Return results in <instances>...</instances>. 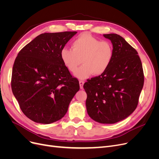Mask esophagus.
Returning a JSON list of instances; mask_svg holds the SVG:
<instances>
[{
	"mask_svg": "<svg viewBox=\"0 0 159 159\" xmlns=\"http://www.w3.org/2000/svg\"><path fill=\"white\" fill-rule=\"evenodd\" d=\"M80 83V89H83V86H84V81H79Z\"/></svg>",
	"mask_w": 159,
	"mask_h": 159,
	"instance_id": "obj_1",
	"label": "esophagus"
}]
</instances>
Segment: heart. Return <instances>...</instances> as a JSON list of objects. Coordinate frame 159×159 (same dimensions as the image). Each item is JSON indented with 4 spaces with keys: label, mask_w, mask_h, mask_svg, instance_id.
<instances>
[{
    "label": "heart",
    "mask_w": 159,
    "mask_h": 159,
    "mask_svg": "<svg viewBox=\"0 0 159 159\" xmlns=\"http://www.w3.org/2000/svg\"><path fill=\"white\" fill-rule=\"evenodd\" d=\"M71 48L61 50V60L67 69L75 73L82 60L84 66L75 74L78 79H87L92 74L102 75L111 63L113 50L111 43L100 41L89 34L84 33L77 38Z\"/></svg>",
    "instance_id": "obj_1"
}]
</instances>
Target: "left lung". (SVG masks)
Listing matches in <instances>:
<instances>
[{"label": "left lung", "mask_w": 159, "mask_h": 159, "mask_svg": "<svg viewBox=\"0 0 159 159\" xmlns=\"http://www.w3.org/2000/svg\"><path fill=\"white\" fill-rule=\"evenodd\" d=\"M113 44V56L103 74L88 80L89 116L100 123L113 124L126 119L135 109L144 84L140 57L136 50L117 34H103Z\"/></svg>", "instance_id": "left-lung-1"}]
</instances>
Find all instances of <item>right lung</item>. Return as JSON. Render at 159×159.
I'll list each match as a JSON object with an SVG mask.
<instances>
[{
  "mask_svg": "<svg viewBox=\"0 0 159 159\" xmlns=\"http://www.w3.org/2000/svg\"><path fill=\"white\" fill-rule=\"evenodd\" d=\"M77 32L44 33L19 52L13 65L11 88L23 113L38 123L63 117L80 89L62 63L60 52Z\"/></svg>",
  "mask_w": 159,
  "mask_h": 159,
  "instance_id": "obj_1",
  "label": "right lung"
}]
</instances>
